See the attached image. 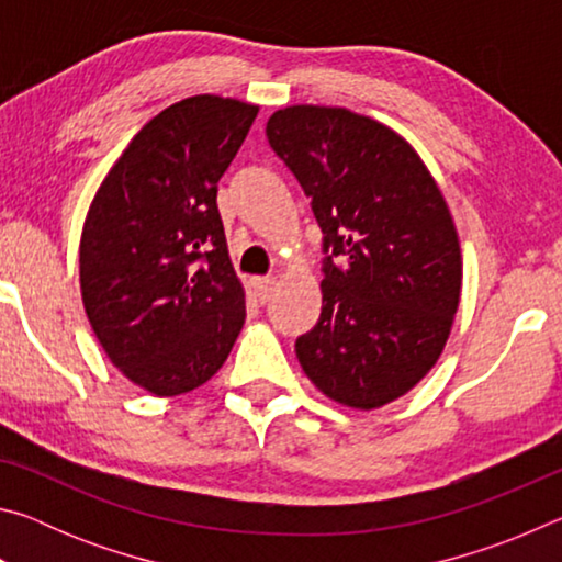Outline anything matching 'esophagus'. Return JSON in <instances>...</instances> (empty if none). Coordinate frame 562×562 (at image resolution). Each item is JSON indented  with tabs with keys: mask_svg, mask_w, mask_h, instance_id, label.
Wrapping results in <instances>:
<instances>
[{
	"mask_svg": "<svg viewBox=\"0 0 562 562\" xmlns=\"http://www.w3.org/2000/svg\"><path fill=\"white\" fill-rule=\"evenodd\" d=\"M274 290V280L272 278H258L255 280V294H258V302H268L272 297Z\"/></svg>",
	"mask_w": 562,
	"mask_h": 562,
	"instance_id": "obj_1",
	"label": "esophagus"
}]
</instances>
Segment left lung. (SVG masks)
I'll use <instances>...</instances> for the list:
<instances>
[{"instance_id":"8db88e82","label":"left lung","mask_w":562,"mask_h":562,"mask_svg":"<svg viewBox=\"0 0 562 562\" xmlns=\"http://www.w3.org/2000/svg\"><path fill=\"white\" fill-rule=\"evenodd\" d=\"M274 154L322 227L317 325L297 359L341 406L379 408L431 372L461 300V245L429 168L384 123L337 106H288L268 121Z\"/></svg>"}]
</instances>
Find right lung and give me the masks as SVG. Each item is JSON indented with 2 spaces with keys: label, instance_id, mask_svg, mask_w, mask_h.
Here are the masks:
<instances>
[{
  "label": "right lung",
  "instance_id": "add662e5",
  "mask_svg": "<svg viewBox=\"0 0 562 562\" xmlns=\"http://www.w3.org/2000/svg\"><path fill=\"white\" fill-rule=\"evenodd\" d=\"M258 111L213 93L164 109L131 138L83 221L79 280L93 335L156 396L205 384L245 325L215 198Z\"/></svg>",
  "mask_w": 562,
  "mask_h": 562
}]
</instances>
